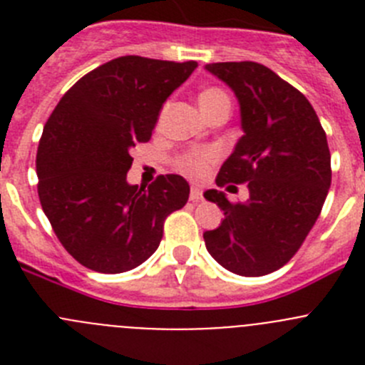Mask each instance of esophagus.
Here are the masks:
<instances>
[{"label": "esophagus", "instance_id": "1", "mask_svg": "<svg viewBox=\"0 0 365 365\" xmlns=\"http://www.w3.org/2000/svg\"><path fill=\"white\" fill-rule=\"evenodd\" d=\"M190 199H192L193 202H197L202 199V190L199 188V186H192V190H190Z\"/></svg>", "mask_w": 365, "mask_h": 365}]
</instances>
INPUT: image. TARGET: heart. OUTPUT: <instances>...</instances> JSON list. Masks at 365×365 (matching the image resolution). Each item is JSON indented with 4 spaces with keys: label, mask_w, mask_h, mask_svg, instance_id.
<instances>
[{
    "label": "heart",
    "mask_w": 365,
    "mask_h": 365,
    "mask_svg": "<svg viewBox=\"0 0 365 365\" xmlns=\"http://www.w3.org/2000/svg\"><path fill=\"white\" fill-rule=\"evenodd\" d=\"M199 104H201V109L205 111L206 117H210L212 113L217 111L219 108H230V98L219 87H206L199 95ZM219 153L215 150H193L180 157L179 168L186 175L202 177L208 166H210V163H214Z\"/></svg>",
    "instance_id": "heart-1"
}]
</instances>
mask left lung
<instances>
[{"label":"left lung","instance_id":"obj_1","mask_svg":"<svg viewBox=\"0 0 365 365\" xmlns=\"http://www.w3.org/2000/svg\"><path fill=\"white\" fill-rule=\"evenodd\" d=\"M206 71L235 93L243 128L215 182H247L250 197L230 202L219 190L205 192L225 219L202 237L227 270L265 276L291 261L320 215L331 186L327 137L311 102L269 67L219 62Z\"/></svg>","mask_w":365,"mask_h":365}]
</instances>
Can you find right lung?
I'll use <instances>...</instances> for the list:
<instances>
[{
    "instance_id": "right-lung-1",
    "label": "right lung",
    "mask_w": 365,
    "mask_h": 365,
    "mask_svg": "<svg viewBox=\"0 0 365 365\" xmlns=\"http://www.w3.org/2000/svg\"><path fill=\"white\" fill-rule=\"evenodd\" d=\"M197 62L120 56L78 80L45 124L36 153L38 195L54 234L80 265L131 270L159 248L164 221L190 185L159 175L130 185L131 148L151 138L166 98Z\"/></svg>"
}]
</instances>
